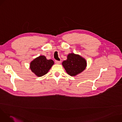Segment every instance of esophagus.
Masks as SVG:
<instances>
[{
	"label": "esophagus",
	"instance_id": "obj_1",
	"mask_svg": "<svg viewBox=\"0 0 122 122\" xmlns=\"http://www.w3.org/2000/svg\"><path fill=\"white\" fill-rule=\"evenodd\" d=\"M55 63H56V64H60V63H61V61L55 60Z\"/></svg>",
	"mask_w": 122,
	"mask_h": 122
}]
</instances>
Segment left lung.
Instances as JSON below:
<instances>
[{
  "instance_id": "left-lung-1",
  "label": "left lung",
  "mask_w": 122,
  "mask_h": 122,
  "mask_svg": "<svg viewBox=\"0 0 122 122\" xmlns=\"http://www.w3.org/2000/svg\"><path fill=\"white\" fill-rule=\"evenodd\" d=\"M62 65L68 74L76 76L85 69L87 62L81 56L71 53L68 55L67 59L62 62Z\"/></svg>"
}]
</instances>
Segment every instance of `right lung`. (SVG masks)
<instances>
[{
	"label": "right lung",
	"instance_id": "obj_1",
	"mask_svg": "<svg viewBox=\"0 0 122 122\" xmlns=\"http://www.w3.org/2000/svg\"><path fill=\"white\" fill-rule=\"evenodd\" d=\"M53 64L52 60H47L45 56L41 55L31 62L30 68L35 75L40 77L46 74Z\"/></svg>",
	"mask_w": 122,
	"mask_h": 122
}]
</instances>
